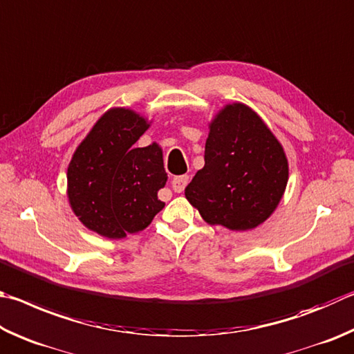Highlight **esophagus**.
Masks as SVG:
<instances>
[{"label":"esophagus","instance_id":"34e87169","mask_svg":"<svg viewBox=\"0 0 354 354\" xmlns=\"http://www.w3.org/2000/svg\"><path fill=\"white\" fill-rule=\"evenodd\" d=\"M187 183H188V176H177L171 180L172 189L176 191V193H182L185 187H187Z\"/></svg>","mask_w":354,"mask_h":354}]
</instances>
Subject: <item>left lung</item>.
<instances>
[{
    "label": "left lung",
    "instance_id": "1",
    "mask_svg": "<svg viewBox=\"0 0 354 354\" xmlns=\"http://www.w3.org/2000/svg\"><path fill=\"white\" fill-rule=\"evenodd\" d=\"M289 178L281 142L249 105L227 104L209 122L205 166L185 188L209 225L252 230L270 218Z\"/></svg>",
    "mask_w": 354,
    "mask_h": 354
}]
</instances>
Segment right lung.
<instances>
[{"instance_id": "obj_1", "label": "right lung", "mask_w": 354, "mask_h": 354, "mask_svg": "<svg viewBox=\"0 0 354 354\" xmlns=\"http://www.w3.org/2000/svg\"><path fill=\"white\" fill-rule=\"evenodd\" d=\"M151 126L145 116L115 107L99 118L68 165V201L88 230L122 239L151 224L165 203L158 191L167 174L163 151L135 142Z\"/></svg>"}]
</instances>
